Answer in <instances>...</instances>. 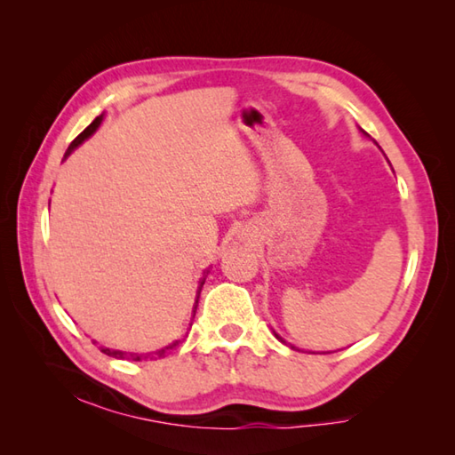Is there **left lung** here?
Returning a JSON list of instances; mask_svg holds the SVG:
<instances>
[{"label":"left lung","instance_id":"left-lung-1","mask_svg":"<svg viewBox=\"0 0 455 455\" xmlns=\"http://www.w3.org/2000/svg\"><path fill=\"white\" fill-rule=\"evenodd\" d=\"M275 335H276V333H275ZM276 339H281V337H279V335H276Z\"/></svg>","mask_w":455,"mask_h":455}]
</instances>
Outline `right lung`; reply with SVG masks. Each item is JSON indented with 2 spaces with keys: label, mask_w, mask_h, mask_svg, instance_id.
I'll list each match as a JSON object with an SVG mask.
<instances>
[{
  "label": "right lung",
  "mask_w": 455,
  "mask_h": 455,
  "mask_svg": "<svg viewBox=\"0 0 455 455\" xmlns=\"http://www.w3.org/2000/svg\"><path fill=\"white\" fill-rule=\"evenodd\" d=\"M100 122H102V116H98L94 122H92V124L84 130V132H80L78 136L74 138L72 140V144H70V148H68V154H70L76 146L78 144H82L84 140H86L88 136H92L96 132V128L100 126ZM206 279V276H204ZM204 279L200 281V287H198V297H200V289H203V284H204ZM196 307H198V299H196V303H195V313H196ZM179 343V341H176ZM176 343H172V345H168V347H164V349H160V351H156L154 353V355H158V357H164V353L168 351V349H172V347H176ZM100 351L102 353H106V355H110V357H116V359H128V361H140V359H146L148 355H138V353H126V351H114V349H108V347H100Z\"/></svg>",
  "instance_id": "obj_1"
}]
</instances>
